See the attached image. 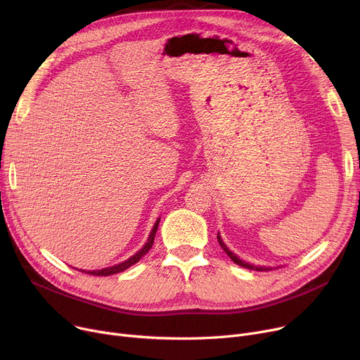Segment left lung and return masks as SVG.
Returning a JSON list of instances; mask_svg holds the SVG:
<instances>
[{"label":"left lung","instance_id":"8db88e82","mask_svg":"<svg viewBox=\"0 0 360 360\" xmlns=\"http://www.w3.org/2000/svg\"><path fill=\"white\" fill-rule=\"evenodd\" d=\"M217 240H219V243H220V247L223 248V251L229 255V258L235 262V264H238V266H240V267H245V269H248V270H255V271H267V270H271L270 267H261V266H254V264H250V262H245V261H242L239 257H236L228 247H226L224 245V242L221 240V238H220V235L217 233Z\"/></svg>","mask_w":360,"mask_h":360}]
</instances>
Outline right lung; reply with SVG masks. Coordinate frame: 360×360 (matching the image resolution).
Listing matches in <instances>:
<instances>
[{"instance_id": "obj_1", "label": "right lung", "mask_w": 360, "mask_h": 360, "mask_svg": "<svg viewBox=\"0 0 360 360\" xmlns=\"http://www.w3.org/2000/svg\"><path fill=\"white\" fill-rule=\"evenodd\" d=\"M159 221H160V219L156 220V223H155V226H153V229H151V232H150V236H148L147 242L144 243V247H143L136 255H132V257L128 258L127 261L120 262V264H117V266H113V267H108V269H102V270H93V271H84V270H80V271L87 273V274H93V276H110V274L121 273V271L127 270L128 267L134 266V264L139 262V261L141 259V257H144V255L150 251V248L153 247V242H155V236H156V232H158Z\"/></svg>"}]
</instances>
